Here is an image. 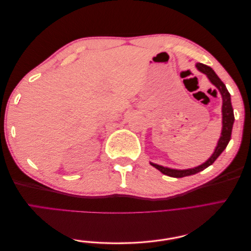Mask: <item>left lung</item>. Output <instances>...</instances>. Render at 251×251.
<instances>
[{"instance_id": "1", "label": "left lung", "mask_w": 251, "mask_h": 251, "mask_svg": "<svg viewBox=\"0 0 251 251\" xmlns=\"http://www.w3.org/2000/svg\"><path fill=\"white\" fill-rule=\"evenodd\" d=\"M196 67L198 68V70L201 71L202 73L206 74L209 80L211 81L212 85H215L218 90L220 91V93L222 95V100H223V105H222V113H223V127H222V133H221V138H220L218 146L215 150V153L211 155V157L208 159V160L197 166L195 169H189V170H172L169 168H163L161 165H158L155 163H151V165H153L154 168L160 171L162 174L166 175V176L174 177V178H182V177H186V176H191V175L199 173L206 168H208L209 165H211L216 161V159L222 154V151L226 149L227 144H228L230 137H231V131H232V126H233V121H234V115H233V109L231 105V100H230V94L228 92V90L226 89V86L224 85V82L218 77V75L215 73V71L211 69L209 66H206L204 64L198 63L196 65Z\"/></svg>"}]
</instances>
